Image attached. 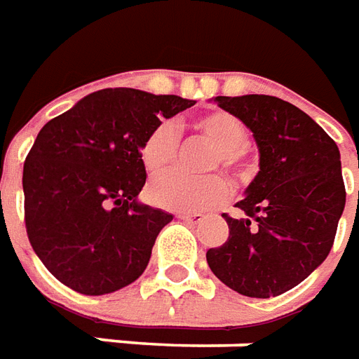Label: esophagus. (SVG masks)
I'll use <instances>...</instances> for the list:
<instances>
[{"label": "esophagus", "mask_w": 359, "mask_h": 359, "mask_svg": "<svg viewBox=\"0 0 359 359\" xmlns=\"http://www.w3.org/2000/svg\"><path fill=\"white\" fill-rule=\"evenodd\" d=\"M177 218H182V220L189 222V224H201L205 220V215H201V212H180Z\"/></svg>", "instance_id": "1"}]
</instances>
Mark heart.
<instances>
[{
  "instance_id": "obj_1",
  "label": "heart",
  "mask_w": 359,
  "mask_h": 359,
  "mask_svg": "<svg viewBox=\"0 0 359 359\" xmlns=\"http://www.w3.org/2000/svg\"><path fill=\"white\" fill-rule=\"evenodd\" d=\"M193 129L216 144V151L208 158L207 170L224 168L236 177L248 174L245 147L249 133L240 118L224 110L208 111L193 121ZM177 144V131L170 121H162L152 127L139 147V156L144 170L151 174L166 170L175 160ZM147 193L149 199L162 208L199 212L224 203L230 187L224 177L218 174L191 177L182 172H166L152 180Z\"/></svg>"
}]
</instances>
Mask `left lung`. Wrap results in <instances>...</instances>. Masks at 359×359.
<instances>
[{"label":"left lung","instance_id":"left-lung-1","mask_svg":"<svg viewBox=\"0 0 359 359\" xmlns=\"http://www.w3.org/2000/svg\"><path fill=\"white\" fill-rule=\"evenodd\" d=\"M222 110L251 129L259 174L243 218L224 215L230 236L207 251L210 271L241 296H280L306 280L329 255L346 189L337 143L306 111L276 96H216Z\"/></svg>","mask_w":359,"mask_h":359}]
</instances>
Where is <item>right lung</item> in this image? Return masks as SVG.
<instances>
[{
	"instance_id": "right-lung-1",
	"label": "right lung",
	"mask_w": 359,
	"mask_h": 359,
	"mask_svg": "<svg viewBox=\"0 0 359 359\" xmlns=\"http://www.w3.org/2000/svg\"><path fill=\"white\" fill-rule=\"evenodd\" d=\"M195 100L102 88L50 119L25 160V226L38 259L85 296L135 282L174 216L137 201L147 182L139 147L160 119Z\"/></svg>"
}]
</instances>
